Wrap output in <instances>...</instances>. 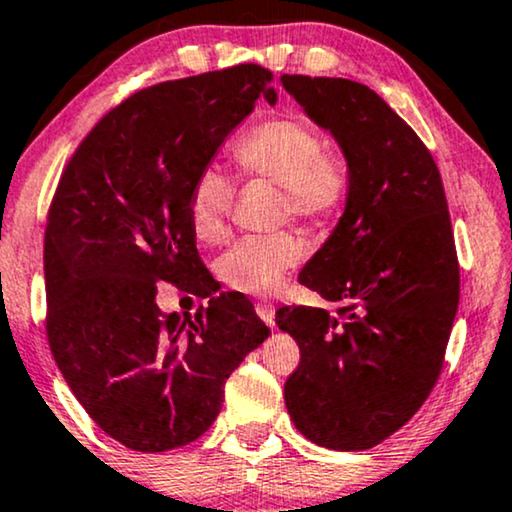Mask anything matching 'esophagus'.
I'll return each mask as SVG.
<instances>
[{
  "label": "esophagus",
  "instance_id": "1",
  "mask_svg": "<svg viewBox=\"0 0 512 512\" xmlns=\"http://www.w3.org/2000/svg\"><path fill=\"white\" fill-rule=\"evenodd\" d=\"M256 314L261 317V321L268 328H275V305L270 303H258L256 305Z\"/></svg>",
  "mask_w": 512,
  "mask_h": 512
}]
</instances>
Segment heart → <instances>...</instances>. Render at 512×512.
<instances>
[{"label":"heart","instance_id":"b5f03b06","mask_svg":"<svg viewBox=\"0 0 512 512\" xmlns=\"http://www.w3.org/2000/svg\"><path fill=\"white\" fill-rule=\"evenodd\" d=\"M233 158L242 177L277 186L279 209L305 221H324L342 207L349 193V167L328 151L324 135L298 118H270L237 139ZM235 202V181L207 167L191 191V228L200 242H221ZM303 244L291 233L244 237L219 263L228 286L265 296L284 282L300 261Z\"/></svg>","mask_w":512,"mask_h":512}]
</instances>
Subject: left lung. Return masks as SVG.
I'll use <instances>...</instances> for the list:
<instances>
[{"label":"left lung","mask_w":512,"mask_h":512,"mask_svg":"<svg viewBox=\"0 0 512 512\" xmlns=\"http://www.w3.org/2000/svg\"><path fill=\"white\" fill-rule=\"evenodd\" d=\"M282 86L349 167L345 212L298 275L338 310L300 305L275 317L300 347L286 410L312 443L370 450L422 408L443 368L459 305L443 181L375 90L300 74H284Z\"/></svg>","instance_id":"obj_1"}]
</instances>
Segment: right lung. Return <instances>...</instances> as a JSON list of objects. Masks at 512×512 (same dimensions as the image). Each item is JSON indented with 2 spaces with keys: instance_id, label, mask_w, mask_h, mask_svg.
I'll return each mask as SVG.
<instances>
[{
  "instance_id": "obj_1",
  "label": "right lung",
  "mask_w": 512,
  "mask_h": 512,
  "mask_svg": "<svg viewBox=\"0 0 512 512\" xmlns=\"http://www.w3.org/2000/svg\"><path fill=\"white\" fill-rule=\"evenodd\" d=\"M272 74L237 65L139 90L90 130L60 177L44 242L53 359L93 422L137 452L200 438L223 384L270 331L216 293L191 228L195 179L254 111ZM158 281L209 297L195 318L155 303Z\"/></svg>"
}]
</instances>
